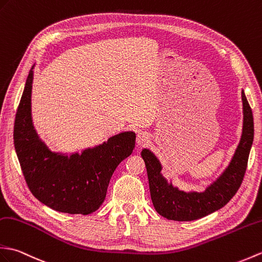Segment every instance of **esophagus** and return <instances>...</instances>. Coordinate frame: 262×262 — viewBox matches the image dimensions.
<instances>
[{
	"instance_id": "obj_1",
	"label": "esophagus",
	"mask_w": 262,
	"mask_h": 262,
	"mask_svg": "<svg viewBox=\"0 0 262 262\" xmlns=\"http://www.w3.org/2000/svg\"><path fill=\"white\" fill-rule=\"evenodd\" d=\"M148 141H149V136H148L147 133L142 132V133H139L138 135H137V143L141 145V146L146 145V144L148 143Z\"/></svg>"
}]
</instances>
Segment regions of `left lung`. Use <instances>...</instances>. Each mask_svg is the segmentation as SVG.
<instances>
[{"label":"left lung","instance_id":"1","mask_svg":"<svg viewBox=\"0 0 262 262\" xmlns=\"http://www.w3.org/2000/svg\"><path fill=\"white\" fill-rule=\"evenodd\" d=\"M243 130L232 161L213 184L204 192L185 193L167 184L161 175V164L148 149L142 151L147 169L151 202L157 213L174 221H193L213 213L232 199L242 183L253 142V116L251 107L242 91Z\"/></svg>","mask_w":262,"mask_h":262}]
</instances>
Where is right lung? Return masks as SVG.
<instances>
[{"instance_id":"add662e5","label":"right lung","mask_w":262,"mask_h":262,"mask_svg":"<svg viewBox=\"0 0 262 262\" xmlns=\"http://www.w3.org/2000/svg\"><path fill=\"white\" fill-rule=\"evenodd\" d=\"M30 70L14 121V147L30 191L58 212L87 215L99 209L118 164L135 147V134L125 132L81 155H59L49 150L33 128Z\"/></svg>"}]
</instances>
